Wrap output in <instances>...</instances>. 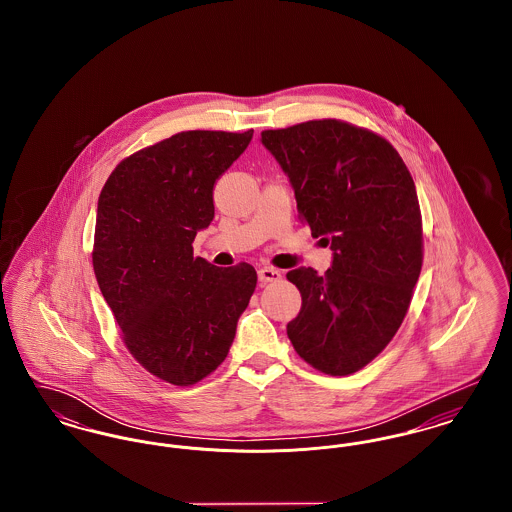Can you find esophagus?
Here are the masks:
<instances>
[{
	"label": "esophagus",
	"mask_w": 512,
	"mask_h": 512,
	"mask_svg": "<svg viewBox=\"0 0 512 512\" xmlns=\"http://www.w3.org/2000/svg\"><path fill=\"white\" fill-rule=\"evenodd\" d=\"M257 276H259V282H261V284H268V282L280 280V278H282V272H280L278 268L263 267L259 268Z\"/></svg>",
	"instance_id": "34e87169"
}]
</instances>
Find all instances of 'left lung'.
<instances>
[{
	"label": "left lung",
	"instance_id": "8db88e82",
	"mask_svg": "<svg viewBox=\"0 0 512 512\" xmlns=\"http://www.w3.org/2000/svg\"><path fill=\"white\" fill-rule=\"evenodd\" d=\"M261 142L288 174L301 220L334 251L322 276L286 274L301 293L288 338L320 372L353 374L395 336L420 276L413 176L388 140L336 119L265 130Z\"/></svg>",
	"mask_w": 512,
	"mask_h": 512
}]
</instances>
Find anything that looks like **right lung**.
I'll use <instances>...</instances> for the list:
<instances>
[{
  "label": "right lung",
  "mask_w": 512,
  "mask_h": 512,
  "mask_svg": "<svg viewBox=\"0 0 512 512\" xmlns=\"http://www.w3.org/2000/svg\"><path fill=\"white\" fill-rule=\"evenodd\" d=\"M251 138L253 130L178 132L122 159L99 194V290L132 357L172 386L217 370L257 286L251 265L215 267L192 247L215 217V182Z\"/></svg>",
  "instance_id": "right-lung-1"
}]
</instances>
